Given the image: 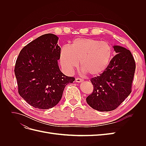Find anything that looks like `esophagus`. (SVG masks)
<instances>
[{"label":"esophagus","mask_w":146,"mask_h":146,"mask_svg":"<svg viewBox=\"0 0 146 146\" xmlns=\"http://www.w3.org/2000/svg\"><path fill=\"white\" fill-rule=\"evenodd\" d=\"M76 82H78V83H80V82H82L83 81V79L81 78H79V77H77L76 78Z\"/></svg>","instance_id":"obj_1"}]
</instances>
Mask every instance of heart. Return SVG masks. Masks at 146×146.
Returning <instances> with one entry per match:
<instances>
[{"mask_svg":"<svg viewBox=\"0 0 146 146\" xmlns=\"http://www.w3.org/2000/svg\"><path fill=\"white\" fill-rule=\"evenodd\" d=\"M113 49L107 41L93 38H77L60 52V62L68 72H72L80 61L81 69L91 76H98L107 69Z\"/></svg>","mask_w":146,"mask_h":146,"instance_id":"obj_1","label":"heart"}]
</instances>
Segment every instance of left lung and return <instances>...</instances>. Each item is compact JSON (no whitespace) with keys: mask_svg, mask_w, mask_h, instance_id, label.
Instances as JSON below:
<instances>
[{"mask_svg":"<svg viewBox=\"0 0 146 146\" xmlns=\"http://www.w3.org/2000/svg\"><path fill=\"white\" fill-rule=\"evenodd\" d=\"M117 54L99 76L92 77L93 91L86 98L91 108L100 111L116 109L131 92L136 63L129 50L114 46Z\"/></svg>","mask_w":146,"mask_h":146,"instance_id":"8db88e82","label":"left lung"}]
</instances>
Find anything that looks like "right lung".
I'll return each instance as SVG.
<instances>
[{
    "label": "right lung",
    "mask_w": 146,
    "mask_h": 146,
    "mask_svg": "<svg viewBox=\"0 0 146 146\" xmlns=\"http://www.w3.org/2000/svg\"><path fill=\"white\" fill-rule=\"evenodd\" d=\"M58 38L48 33L29 43L17 58L15 73L19 95L32 107H54L61 99L65 86L75 78L60 71Z\"/></svg>",
    "instance_id": "obj_1"
}]
</instances>
